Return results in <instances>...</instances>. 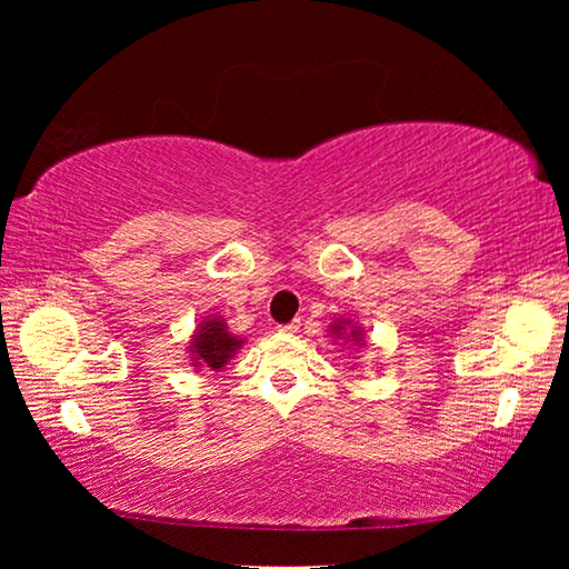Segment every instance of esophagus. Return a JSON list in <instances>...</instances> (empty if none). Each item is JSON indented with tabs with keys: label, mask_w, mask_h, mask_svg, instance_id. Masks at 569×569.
<instances>
[{
	"label": "esophagus",
	"mask_w": 569,
	"mask_h": 569,
	"mask_svg": "<svg viewBox=\"0 0 569 569\" xmlns=\"http://www.w3.org/2000/svg\"><path fill=\"white\" fill-rule=\"evenodd\" d=\"M298 329H301V321H291V323L278 326V331H281V333H296Z\"/></svg>",
	"instance_id": "1"
}]
</instances>
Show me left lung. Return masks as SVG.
<instances>
[{
  "mask_svg": "<svg viewBox=\"0 0 569 569\" xmlns=\"http://www.w3.org/2000/svg\"><path fill=\"white\" fill-rule=\"evenodd\" d=\"M331 333H333V339H346L353 346H359V343L363 346V329L361 326H356L351 319H336L331 323Z\"/></svg>",
  "mask_w": 569,
  "mask_h": 569,
  "instance_id": "8db88e82",
  "label": "left lung"
}]
</instances>
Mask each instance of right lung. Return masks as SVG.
I'll use <instances>...</instances> for the list:
<instances>
[{
	"instance_id": "add662e5",
	"label": "right lung",
	"mask_w": 569,
	"mask_h": 569,
	"mask_svg": "<svg viewBox=\"0 0 569 569\" xmlns=\"http://www.w3.org/2000/svg\"><path fill=\"white\" fill-rule=\"evenodd\" d=\"M240 346H243V339L230 333L220 316H206V321L198 323V329L190 339V361L198 369L220 371L233 359V353Z\"/></svg>"
}]
</instances>
